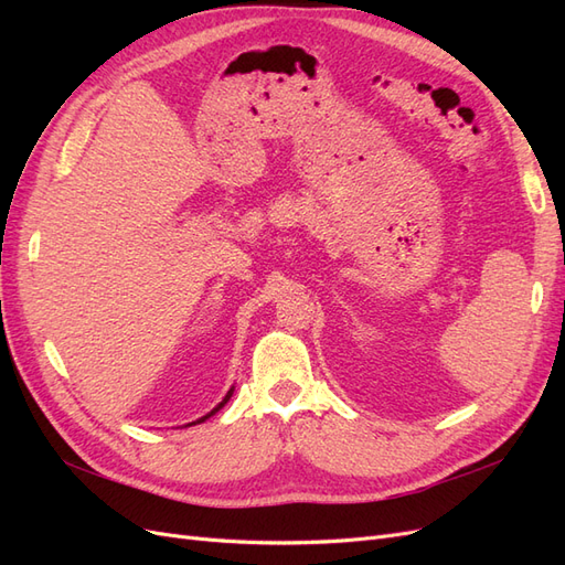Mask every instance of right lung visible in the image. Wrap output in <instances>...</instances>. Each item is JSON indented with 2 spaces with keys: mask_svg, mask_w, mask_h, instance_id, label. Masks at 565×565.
I'll return each instance as SVG.
<instances>
[{
  "mask_svg": "<svg viewBox=\"0 0 565 565\" xmlns=\"http://www.w3.org/2000/svg\"><path fill=\"white\" fill-rule=\"evenodd\" d=\"M233 388H235V386H231V391L226 393V398H224V401H221V403H218V405H216V407L212 409V413H207V415H204V417H200V419H198V422H193V424H200V422H204V419H210L212 415H216V413H218V409H221V407H224V405H226V403L231 401V396H233ZM188 426H191V424H188Z\"/></svg>",
  "mask_w": 565,
  "mask_h": 565,
  "instance_id": "obj_1",
  "label": "right lung"
}]
</instances>
